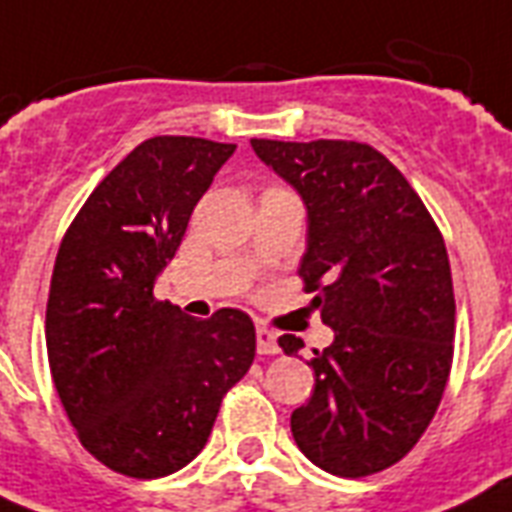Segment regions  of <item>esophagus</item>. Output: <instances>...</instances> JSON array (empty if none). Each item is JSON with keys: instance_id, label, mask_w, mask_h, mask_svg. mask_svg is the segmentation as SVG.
<instances>
[{"instance_id": "34e87169", "label": "esophagus", "mask_w": 512, "mask_h": 512, "mask_svg": "<svg viewBox=\"0 0 512 512\" xmlns=\"http://www.w3.org/2000/svg\"><path fill=\"white\" fill-rule=\"evenodd\" d=\"M257 353L260 356H273L279 353V342L268 327H257Z\"/></svg>"}]
</instances>
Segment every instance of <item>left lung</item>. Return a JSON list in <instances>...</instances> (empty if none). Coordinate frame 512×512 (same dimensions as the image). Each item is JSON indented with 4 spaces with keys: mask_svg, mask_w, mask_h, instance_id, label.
<instances>
[{
    "mask_svg": "<svg viewBox=\"0 0 512 512\" xmlns=\"http://www.w3.org/2000/svg\"><path fill=\"white\" fill-rule=\"evenodd\" d=\"M308 207L297 276L332 327L313 350L311 398L292 412L300 452L332 476L364 478L412 452L436 414L454 356L444 236L409 180L356 140L252 138ZM281 350L305 348L295 335Z\"/></svg>",
    "mask_w": 512,
    "mask_h": 512,
    "instance_id": "left-lung-1",
    "label": "left lung"
}]
</instances>
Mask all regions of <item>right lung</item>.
<instances>
[{
  "mask_svg": "<svg viewBox=\"0 0 512 512\" xmlns=\"http://www.w3.org/2000/svg\"><path fill=\"white\" fill-rule=\"evenodd\" d=\"M233 151L185 135L140 143L60 241L44 319L52 382L84 449L122 476L185 468L255 358L244 311L199 321L154 297L193 207Z\"/></svg>",
  "mask_w": 512,
  "mask_h": 512,
  "instance_id": "1",
  "label": "right lung"
}]
</instances>
